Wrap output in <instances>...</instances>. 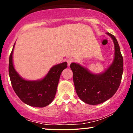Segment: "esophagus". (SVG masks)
I'll use <instances>...</instances> for the list:
<instances>
[{
	"mask_svg": "<svg viewBox=\"0 0 133 133\" xmlns=\"http://www.w3.org/2000/svg\"><path fill=\"white\" fill-rule=\"evenodd\" d=\"M66 61H67V63H68V66H70L71 63L72 62H73V59H72V58H71V57H70V58H69V59H67Z\"/></svg>",
	"mask_w": 133,
	"mask_h": 133,
	"instance_id": "obj_1",
	"label": "esophagus"
}]
</instances>
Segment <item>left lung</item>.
Returning <instances> with one entry per match:
<instances>
[{"label":"left lung","mask_w":133,"mask_h":133,"mask_svg":"<svg viewBox=\"0 0 133 133\" xmlns=\"http://www.w3.org/2000/svg\"><path fill=\"white\" fill-rule=\"evenodd\" d=\"M113 40L115 57L111 65L102 74H93L76 63L70 68L73 73L76 91L83 102L90 105L103 103L116 93L121 84L123 71V60L117 39L107 32Z\"/></svg>","instance_id":"obj_1"}]
</instances>
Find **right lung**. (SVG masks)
Returning <instances> with one entry per match:
<instances>
[{
  "label": "right lung",
  "mask_w": 133,
  "mask_h": 133,
  "mask_svg": "<svg viewBox=\"0 0 133 133\" xmlns=\"http://www.w3.org/2000/svg\"><path fill=\"white\" fill-rule=\"evenodd\" d=\"M12 48L9 58V75L12 88L22 101L32 107L42 108L52 102L55 97L59 78L67 63L55 65L41 81H25L14 70L12 63Z\"/></svg>",
  "instance_id": "obj_1"
}]
</instances>
